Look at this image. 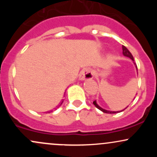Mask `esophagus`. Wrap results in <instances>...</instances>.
Returning a JSON list of instances; mask_svg holds the SVG:
<instances>
[{
	"instance_id": "esophagus-1",
	"label": "esophagus",
	"mask_w": 157,
	"mask_h": 157,
	"mask_svg": "<svg viewBox=\"0 0 157 157\" xmlns=\"http://www.w3.org/2000/svg\"><path fill=\"white\" fill-rule=\"evenodd\" d=\"M94 77V72L92 70H91L90 68H85V69L82 70L80 74V80H83L86 79H91Z\"/></svg>"
}]
</instances>
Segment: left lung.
Returning <instances> with one entry per match:
<instances>
[{
  "instance_id": "left-lung-1",
  "label": "left lung",
  "mask_w": 157,
  "mask_h": 157,
  "mask_svg": "<svg viewBox=\"0 0 157 157\" xmlns=\"http://www.w3.org/2000/svg\"><path fill=\"white\" fill-rule=\"evenodd\" d=\"M122 54H123L124 56H125V57H129V58H131V60L134 61V57H133V56H132V55H131V53L130 52H129V50L128 49V48H126L125 46H122ZM136 69H137V67H136ZM93 104H94V105L95 106H96L97 109H100V111H102V112H104V113H117V111H108V110H105V109H102L101 107H100V106L97 105V103L96 102V100L93 102ZM126 108H127V107H126ZM126 108H125V109H126ZM125 109H124V110H125ZM122 111H123V110H122Z\"/></svg>"
}]
</instances>
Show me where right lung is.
Segmentation results:
<instances>
[{"mask_svg": "<svg viewBox=\"0 0 157 157\" xmlns=\"http://www.w3.org/2000/svg\"><path fill=\"white\" fill-rule=\"evenodd\" d=\"M63 101H61V102H60V105H61V104H62V103H63Z\"/></svg>", "mask_w": 157, "mask_h": 157, "instance_id": "right-lung-1", "label": "right lung"}]
</instances>
